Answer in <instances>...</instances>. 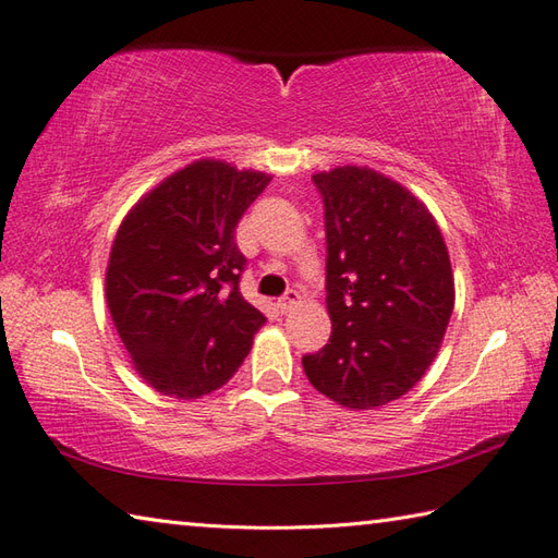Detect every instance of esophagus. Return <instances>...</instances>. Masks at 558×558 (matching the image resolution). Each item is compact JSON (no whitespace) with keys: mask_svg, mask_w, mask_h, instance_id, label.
I'll return each mask as SVG.
<instances>
[{"mask_svg":"<svg viewBox=\"0 0 558 558\" xmlns=\"http://www.w3.org/2000/svg\"><path fill=\"white\" fill-rule=\"evenodd\" d=\"M298 304H300V292H298V290H288V292L282 294V298L278 300V310H280L282 314H288V312H292Z\"/></svg>","mask_w":558,"mask_h":558,"instance_id":"1","label":"esophagus"}]
</instances>
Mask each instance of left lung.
<instances>
[{
    "label": "left lung",
    "instance_id": "1",
    "mask_svg": "<svg viewBox=\"0 0 558 558\" xmlns=\"http://www.w3.org/2000/svg\"><path fill=\"white\" fill-rule=\"evenodd\" d=\"M324 198L330 338L302 366L350 410L398 400L429 369L453 314L448 248L405 186L369 168L312 177Z\"/></svg>",
    "mask_w": 558,
    "mask_h": 558
}]
</instances>
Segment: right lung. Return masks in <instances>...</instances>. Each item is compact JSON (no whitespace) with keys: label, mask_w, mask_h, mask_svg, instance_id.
I'll list each match as a JSON object with an SVG mask.
<instances>
[{"label":"right lung","mask_w":558,"mask_h":558,"mask_svg":"<svg viewBox=\"0 0 558 558\" xmlns=\"http://www.w3.org/2000/svg\"><path fill=\"white\" fill-rule=\"evenodd\" d=\"M270 177L196 160L126 213L105 294L134 369L170 398L228 384L266 316L240 292L246 258L236 222Z\"/></svg>","instance_id":"1"}]
</instances>
